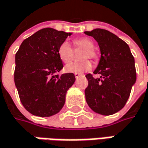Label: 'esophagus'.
I'll list each match as a JSON object with an SVG mask.
<instances>
[{
  "mask_svg": "<svg viewBox=\"0 0 148 148\" xmlns=\"http://www.w3.org/2000/svg\"><path fill=\"white\" fill-rule=\"evenodd\" d=\"M80 75H81V74H79V73H75V74H74V76H75V78H76V79H78Z\"/></svg>",
  "mask_w": 148,
  "mask_h": 148,
  "instance_id": "1",
  "label": "esophagus"
}]
</instances>
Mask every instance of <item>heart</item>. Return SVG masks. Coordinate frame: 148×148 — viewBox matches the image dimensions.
<instances>
[{"instance_id": "obj_1", "label": "heart", "mask_w": 148, "mask_h": 148, "mask_svg": "<svg viewBox=\"0 0 148 148\" xmlns=\"http://www.w3.org/2000/svg\"><path fill=\"white\" fill-rule=\"evenodd\" d=\"M74 46L75 48H84L81 53L80 58L84 59L80 62L76 63H70L65 66V71L68 73H79L82 74L84 72L90 71L92 69L91 62L89 59L84 58H91L96 60L98 58V54L94 49V42L91 39L82 37L76 38L73 41ZM73 53L74 50L71 45L68 42H63L58 48V54L59 58L64 63H69L73 58Z\"/></svg>"}]
</instances>
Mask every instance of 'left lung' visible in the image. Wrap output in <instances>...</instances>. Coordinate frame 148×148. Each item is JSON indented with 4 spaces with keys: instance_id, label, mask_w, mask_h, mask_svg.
<instances>
[{
    "instance_id": "8db88e82",
    "label": "left lung",
    "mask_w": 148,
    "mask_h": 148,
    "mask_svg": "<svg viewBox=\"0 0 148 148\" xmlns=\"http://www.w3.org/2000/svg\"><path fill=\"white\" fill-rule=\"evenodd\" d=\"M97 41L100 49L99 65L94 74H88V86L84 90L89 106L96 113L110 116L123 108L128 100L136 73L134 57L129 46L112 32L96 28L84 32Z\"/></svg>"
}]
</instances>
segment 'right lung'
Instances as JSON below:
<instances>
[{
  "label": "right lung",
  "mask_w": 148,
  "mask_h": 148,
  "mask_svg": "<svg viewBox=\"0 0 148 148\" xmlns=\"http://www.w3.org/2000/svg\"><path fill=\"white\" fill-rule=\"evenodd\" d=\"M69 35L50 27L41 29L24 40L16 53L15 84L22 106L34 116L58 113L75 81L73 73L56 74L64 67L58 48Z\"/></svg>",
  "instance_id": "right-lung-1"
}]
</instances>
